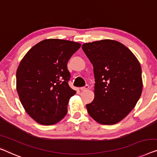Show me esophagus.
<instances>
[{
  "mask_svg": "<svg viewBox=\"0 0 157 157\" xmlns=\"http://www.w3.org/2000/svg\"><path fill=\"white\" fill-rule=\"evenodd\" d=\"M88 88H89V86H88V85H86V86H83V87L81 88V90H82V91H85V90H88Z\"/></svg>",
  "mask_w": 157,
  "mask_h": 157,
  "instance_id": "1",
  "label": "esophagus"
}]
</instances>
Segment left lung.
Instances as JSON below:
<instances>
[{"instance_id":"8db88e82","label":"left lung","mask_w":157,"mask_h":157,"mask_svg":"<svg viewBox=\"0 0 157 157\" xmlns=\"http://www.w3.org/2000/svg\"><path fill=\"white\" fill-rule=\"evenodd\" d=\"M94 67V100L86 105L90 116L102 124H115L135 108L142 92V69L137 57L117 41L84 43Z\"/></svg>"}]
</instances>
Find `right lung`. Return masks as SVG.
<instances>
[{"mask_svg": "<svg viewBox=\"0 0 157 157\" xmlns=\"http://www.w3.org/2000/svg\"><path fill=\"white\" fill-rule=\"evenodd\" d=\"M81 44L47 39L33 46L24 56L16 72V88L27 113L43 125L56 124L66 116L70 98L67 63Z\"/></svg>", "mask_w": 157, "mask_h": 157, "instance_id": "right-lung-1", "label": "right lung"}]
</instances>
